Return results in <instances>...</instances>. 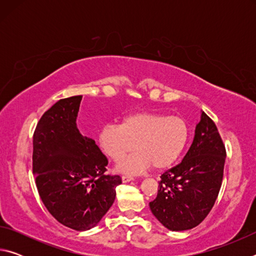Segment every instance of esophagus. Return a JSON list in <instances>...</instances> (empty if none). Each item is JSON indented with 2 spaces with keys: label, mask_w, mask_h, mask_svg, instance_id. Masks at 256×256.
Here are the masks:
<instances>
[{
  "label": "esophagus",
  "mask_w": 256,
  "mask_h": 256,
  "mask_svg": "<svg viewBox=\"0 0 256 256\" xmlns=\"http://www.w3.org/2000/svg\"><path fill=\"white\" fill-rule=\"evenodd\" d=\"M134 180V177L131 176V175H123L122 176V180L123 183H128V182H131Z\"/></svg>",
  "instance_id": "34e87169"
}]
</instances>
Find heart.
I'll return each mask as SVG.
<instances>
[{"label":"heart","instance_id":"b5f03b06","mask_svg":"<svg viewBox=\"0 0 256 256\" xmlns=\"http://www.w3.org/2000/svg\"><path fill=\"white\" fill-rule=\"evenodd\" d=\"M188 138V128L180 116L159 112H134L120 124L105 125L99 132V144L112 160H120L136 149L138 152L118 164V170L128 172L172 166L184 150Z\"/></svg>","mask_w":256,"mask_h":256}]
</instances>
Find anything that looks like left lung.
<instances>
[{"label": "left lung", "instance_id": "obj_1", "mask_svg": "<svg viewBox=\"0 0 256 256\" xmlns=\"http://www.w3.org/2000/svg\"><path fill=\"white\" fill-rule=\"evenodd\" d=\"M226 148L216 124L204 112L188 154L160 176L154 216L172 232L192 229L209 214L222 188Z\"/></svg>", "mask_w": 256, "mask_h": 256}]
</instances>
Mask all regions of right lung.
Here are the masks:
<instances>
[{
	"mask_svg": "<svg viewBox=\"0 0 256 256\" xmlns=\"http://www.w3.org/2000/svg\"><path fill=\"white\" fill-rule=\"evenodd\" d=\"M81 99L56 102L42 114L32 140V172L42 201L60 224L78 232L100 222L122 183L120 176L106 174V156L76 128Z\"/></svg>",
	"mask_w": 256,
	"mask_h": 256,
	"instance_id": "obj_1",
	"label": "right lung"
}]
</instances>
